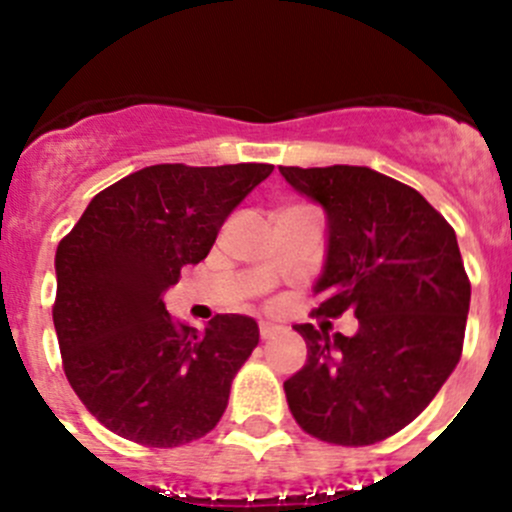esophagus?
Instances as JSON below:
<instances>
[{
    "instance_id": "34e87169",
    "label": "esophagus",
    "mask_w": 512,
    "mask_h": 512,
    "mask_svg": "<svg viewBox=\"0 0 512 512\" xmlns=\"http://www.w3.org/2000/svg\"><path fill=\"white\" fill-rule=\"evenodd\" d=\"M280 332H282V329L275 327V324H267V322L260 324V337L265 339V342H267V339H275Z\"/></svg>"
}]
</instances>
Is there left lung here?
I'll return each instance as SVG.
<instances>
[{"mask_svg": "<svg viewBox=\"0 0 512 512\" xmlns=\"http://www.w3.org/2000/svg\"><path fill=\"white\" fill-rule=\"evenodd\" d=\"M280 173L327 213L312 314L359 319L354 337L294 327L307 364L285 381L289 411L319 441L371 446L409 426L461 359L471 282L456 232L418 190L364 165Z\"/></svg>", "mask_w": 512, "mask_h": 512, "instance_id": "left-lung-1", "label": "left lung"}]
</instances>
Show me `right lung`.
<instances>
[{
	"label": "right lung",
	"mask_w": 512,
	"mask_h": 512,
	"mask_svg": "<svg viewBox=\"0 0 512 512\" xmlns=\"http://www.w3.org/2000/svg\"><path fill=\"white\" fill-rule=\"evenodd\" d=\"M275 165L160 163L96 195L56 247L54 327L81 404L108 431L151 448L198 441L260 342L257 322L215 314L175 322L163 292L198 265L227 215Z\"/></svg>",
	"instance_id": "right-lung-1"
}]
</instances>
